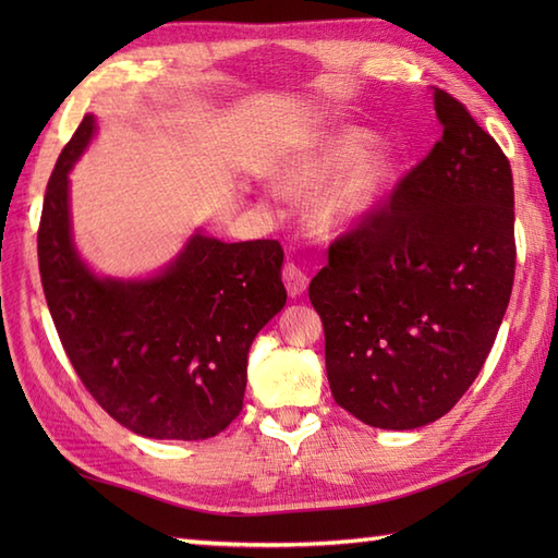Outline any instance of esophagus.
Masks as SVG:
<instances>
[{
  "mask_svg": "<svg viewBox=\"0 0 558 558\" xmlns=\"http://www.w3.org/2000/svg\"><path fill=\"white\" fill-rule=\"evenodd\" d=\"M282 282H286L292 298H298V294H302L306 286H310V276H306V270L300 264H294L290 258L286 260V266H282Z\"/></svg>",
  "mask_w": 558,
  "mask_h": 558,
  "instance_id": "esophagus-1",
  "label": "esophagus"
}]
</instances>
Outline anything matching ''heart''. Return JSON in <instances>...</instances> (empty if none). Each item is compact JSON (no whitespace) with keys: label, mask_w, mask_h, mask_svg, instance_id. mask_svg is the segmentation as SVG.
Wrapping results in <instances>:
<instances>
[{"label":"heart","mask_w":558,"mask_h":558,"mask_svg":"<svg viewBox=\"0 0 558 558\" xmlns=\"http://www.w3.org/2000/svg\"><path fill=\"white\" fill-rule=\"evenodd\" d=\"M376 144L364 126H330L286 165L280 186L300 196L324 192L316 216L330 228L360 225L386 206L402 172L400 150Z\"/></svg>","instance_id":"1"}]
</instances>
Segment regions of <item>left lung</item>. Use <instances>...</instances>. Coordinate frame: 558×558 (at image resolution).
Segmentation results:
<instances>
[{"mask_svg": "<svg viewBox=\"0 0 558 558\" xmlns=\"http://www.w3.org/2000/svg\"><path fill=\"white\" fill-rule=\"evenodd\" d=\"M444 126L388 204L340 234L310 300L340 408L417 429L456 405L494 345L515 276L513 174L465 105L434 88Z\"/></svg>", "mask_w": 558, "mask_h": 558, "instance_id": "1", "label": "left lung"}]
</instances>
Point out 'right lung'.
<instances>
[{
  "mask_svg": "<svg viewBox=\"0 0 558 558\" xmlns=\"http://www.w3.org/2000/svg\"><path fill=\"white\" fill-rule=\"evenodd\" d=\"M96 134L86 114L47 182L38 264L59 340L83 386L129 432L172 441L220 434L242 412L246 354L282 306V246L192 234L153 278H100L76 252L69 172Z\"/></svg>",
  "mask_w": 558,
  "mask_h": 558,
  "instance_id": "obj_1",
  "label": "right lung"
}]
</instances>
